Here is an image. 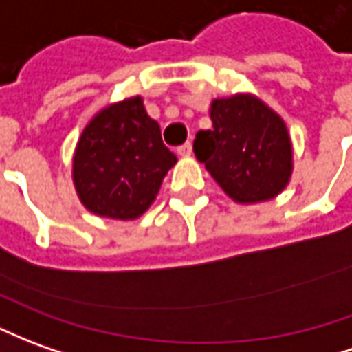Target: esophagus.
<instances>
[{"label":"esophagus","instance_id":"obj_1","mask_svg":"<svg viewBox=\"0 0 352 352\" xmlns=\"http://www.w3.org/2000/svg\"><path fill=\"white\" fill-rule=\"evenodd\" d=\"M177 154H179V156H184V158H188V156L192 154V144H190V142H184V144H181V146L177 148Z\"/></svg>","mask_w":352,"mask_h":352}]
</instances>
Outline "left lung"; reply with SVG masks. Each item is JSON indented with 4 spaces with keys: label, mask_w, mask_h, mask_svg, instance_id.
Instances as JSON below:
<instances>
[{
    "label": "left lung",
    "mask_w": 352,
    "mask_h": 352,
    "mask_svg": "<svg viewBox=\"0 0 352 352\" xmlns=\"http://www.w3.org/2000/svg\"><path fill=\"white\" fill-rule=\"evenodd\" d=\"M210 118L213 127L196 133L194 154L228 198L257 204L278 196L294 171L284 120L250 93L213 99Z\"/></svg>",
    "instance_id": "1"
}]
</instances>
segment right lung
Instances as JSON below:
<instances>
[{"mask_svg":"<svg viewBox=\"0 0 352 352\" xmlns=\"http://www.w3.org/2000/svg\"><path fill=\"white\" fill-rule=\"evenodd\" d=\"M175 162L142 97H131L102 108L85 125L74 152V186L91 213L133 221L156 200Z\"/></svg>","mask_w":352,"mask_h":352,"instance_id":"add662e5","label":"right lung"}]
</instances>
